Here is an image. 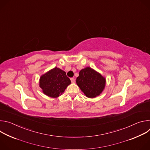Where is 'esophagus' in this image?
I'll use <instances>...</instances> for the list:
<instances>
[{"label": "esophagus", "mask_w": 150, "mask_h": 150, "mask_svg": "<svg viewBox=\"0 0 150 150\" xmlns=\"http://www.w3.org/2000/svg\"><path fill=\"white\" fill-rule=\"evenodd\" d=\"M71 81L72 83H75V79L74 78H71Z\"/></svg>", "instance_id": "1"}]
</instances>
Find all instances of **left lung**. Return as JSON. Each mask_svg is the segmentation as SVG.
<instances>
[{
	"instance_id": "obj_1",
	"label": "left lung",
	"mask_w": 150,
	"mask_h": 150,
	"mask_svg": "<svg viewBox=\"0 0 150 150\" xmlns=\"http://www.w3.org/2000/svg\"><path fill=\"white\" fill-rule=\"evenodd\" d=\"M76 82L85 96L93 98L98 96L103 91L106 79L94 69L87 67L79 71Z\"/></svg>"
}]
</instances>
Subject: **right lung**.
<instances>
[{
  "mask_svg": "<svg viewBox=\"0 0 150 150\" xmlns=\"http://www.w3.org/2000/svg\"><path fill=\"white\" fill-rule=\"evenodd\" d=\"M71 83L66 72L55 67L40 76L39 87L46 96L56 98L64 93Z\"/></svg>",
  "mask_w": 150,
  "mask_h": 150,
  "instance_id": "1",
  "label": "right lung"
}]
</instances>
